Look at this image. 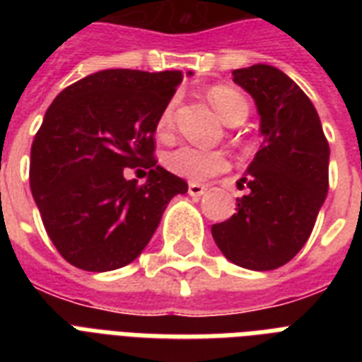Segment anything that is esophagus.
Returning a JSON list of instances; mask_svg holds the SVG:
<instances>
[{"label": "esophagus", "instance_id": "obj_1", "mask_svg": "<svg viewBox=\"0 0 362 362\" xmlns=\"http://www.w3.org/2000/svg\"><path fill=\"white\" fill-rule=\"evenodd\" d=\"M204 192H206V186H203V184H195V182H192V184L187 186V193H189L192 197H201V195H204Z\"/></svg>", "mask_w": 362, "mask_h": 362}]
</instances>
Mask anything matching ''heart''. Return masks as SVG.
<instances>
[{"label":"heart","instance_id":"1","mask_svg":"<svg viewBox=\"0 0 362 362\" xmlns=\"http://www.w3.org/2000/svg\"><path fill=\"white\" fill-rule=\"evenodd\" d=\"M209 99L221 116L226 124H242L247 116V101L238 90L231 86H214L209 90ZM175 99H170L165 105L158 118V133L165 135L173 127V116H175ZM165 165L173 175L186 178L189 182L206 180L209 176H214L229 167L226 153L218 150H201L195 146H180L167 153Z\"/></svg>","mask_w":362,"mask_h":362}]
</instances>
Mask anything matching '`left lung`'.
Returning a JSON list of instances; mask_svg holds the SVG:
<instances>
[{
    "instance_id": "obj_1",
    "label": "left lung",
    "mask_w": 362,
    "mask_h": 362,
    "mask_svg": "<svg viewBox=\"0 0 362 362\" xmlns=\"http://www.w3.org/2000/svg\"><path fill=\"white\" fill-rule=\"evenodd\" d=\"M235 84L255 101L263 142L238 186L237 212L212 226L231 263L274 270L306 244L329 192V142L308 95L267 64L233 71Z\"/></svg>"
}]
</instances>
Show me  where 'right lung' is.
I'll use <instances>...</instances> for the list:
<instances>
[{"label": "right lung", "mask_w": 362, "mask_h": 362, "mask_svg": "<svg viewBox=\"0 0 362 362\" xmlns=\"http://www.w3.org/2000/svg\"><path fill=\"white\" fill-rule=\"evenodd\" d=\"M182 78L180 71H98L48 107L31 144L30 186L48 237L76 269L135 261L170 199L187 192L153 159L158 118ZM125 168L142 170L145 186L127 181Z\"/></svg>", "instance_id": "right-lung-1"}]
</instances>
